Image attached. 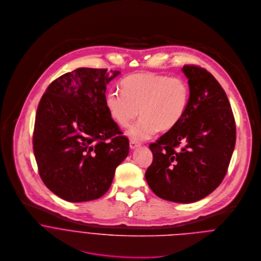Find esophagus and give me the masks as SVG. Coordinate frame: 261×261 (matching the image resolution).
Masks as SVG:
<instances>
[{
	"label": "esophagus",
	"instance_id": "esophagus-1",
	"mask_svg": "<svg viewBox=\"0 0 261 261\" xmlns=\"http://www.w3.org/2000/svg\"><path fill=\"white\" fill-rule=\"evenodd\" d=\"M141 145L139 144V143H137V142H135V141H130V143H129V148L132 149V150H135V149H137V148H139Z\"/></svg>",
	"mask_w": 261,
	"mask_h": 261
}]
</instances>
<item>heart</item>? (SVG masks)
<instances>
[{"label": "heart", "instance_id": "heart-1", "mask_svg": "<svg viewBox=\"0 0 261 261\" xmlns=\"http://www.w3.org/2000/svg\"><path fill=\"white\" fill-rule=\"evenodd\" d=\"M121 89H111L105 96L110 117L120 126L127 127V136L135 142L152 138L159 129L174 128L184 116L189 103L190 90L179 77L157 74H134L121 81Z\"/></svg>", "mask_w": 261, "mask_h": 261}]
</instances>
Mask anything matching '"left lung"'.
Returning <instances> with one entry per match:
<instances>
[{
	"mask_svg": "<svg viewBox=\"0 0 261 261\" xmlns=\"http://www.w3.org/2000/svg\"><path fill=\"white\" fill-rule=\"evenodd\" d=\"M190 90L180 122L150 145L153 162L146 180L159 197L189 203L212 193L227 173L236 125L228 97L205 69L186 65Z\"/></svg>",
	"mask_w": 261,
	"mask_h": 261,
	"instance_id": "8db88e82",
	"label": "left lung"
}]
</instances>
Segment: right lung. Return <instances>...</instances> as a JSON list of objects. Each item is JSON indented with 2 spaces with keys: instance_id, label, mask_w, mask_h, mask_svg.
<instances>
[{
  "instance_id": "add662e5",
  "label": "right lung",
  "mask_w": 261,
  "mask_h": 261,
  "mask_svg": "<svg viewBox=\"0 0 261 261\" xmlns=\"http://www.w3.org/2000/svg\"><path fill=\"white\" fill-rule=\"evenodd\" d=\"M119 74L80 68L55 80L40 99L33 152L43 183L65 200L104 195L128 155L129 142L105 106L106 86Z\"/></svg>"
}]
</instances>
